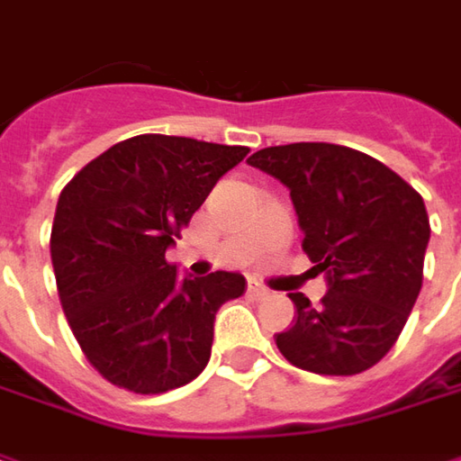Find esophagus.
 Instances as JSON below:
<instances>
[{
  "label": "esophagus",
  "mask_w": 461,
  "mask_h": 461,
  "mask_svg": "<svg viewBox=\"0 0 461 461\" xmlns=\"http://www.w3.org/2000/svg\"><path fill=\"white\" fill-rule=\"evenodd\" d=\"M247 293H249V295H252V297H257V300H259V297L270 295V290H267L265 285H259V283H249V285H247Z\"/></svg>",
  "instance_id": "1"
}]
</instances>
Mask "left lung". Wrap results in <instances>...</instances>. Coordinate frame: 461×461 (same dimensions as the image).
<instances>
[{
    "mask_svg": "<svg viewBox=\"0 0 461 461\" xmlns=\"http://www.w3.org/2000/svg\"><path fill=\"white\" fill-rule=\"evenodd\" d=\"M247 164L290 189L303 249L328 293L275 336L287 361L321 375H356L386 356L414 308L429 244L424 199L388 166L336 143H287Z\"/></svg>",
    "mask_w": 461,
    "mask_h": 461,
    "instance_id": "1",
    "label": "left lung"
}]
</instances>
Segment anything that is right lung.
Wrapping results in <instances>:
<instances>
[{"mask_svg":"<svg viewBox=\"0 0 461 461\" xmlns=\"http://www.w3.org/2000/svg\"><path fill=\"white\" fill-rule=\"evenodd\" d=\"M249 153L146 133L111 146L62 189L50 255L62 310L86 358L113 386L164 393L202 374L217 310L240 272L176 277L166 262L219 178Z\"/></svg>","mask_w":461,"mask_h":461,"instance_id":"right-lung-1","label":"right lung"}]
</instances>
